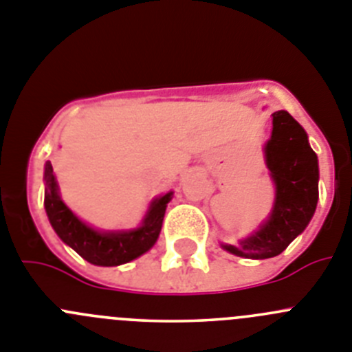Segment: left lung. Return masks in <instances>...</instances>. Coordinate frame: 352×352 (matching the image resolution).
<instances>
[{
	"instance_id": "8db88e82",
	"label": "left lung",
	"mask_w": 352,
	"mask_h": 352,
	"mask_svg": "<svg viewBox=\"0 0 352 352\" xmlns=\"http://www.w3.org/2000/svg\"><path fill=\"white\" fill-rule=\"evenodd\" d=\"M272 117L274 129L265 156L275 182V205L270 219L240 247L223 245L242 258L280 254L305 230L318 205V156L310 148L307 133L286 110H277Z\"/></svg>"
}]
</instances>
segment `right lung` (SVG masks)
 <instances>
[{"instance_id": "1", "label": "right lung", "mask_w": 352, "mask_h": 352, "mask_svg": "<svg viewBox=\"0 0 352 352\" xmlns=\"http://www.w3.org/2000/svg\"><path fill=\"white\" fill-rule=\"evenodd\" d=\"M45 210L49 221L59 239L77 251L85 261L100 267H117L122 263L138 258L156 243L163 224L166 204L172 199V192L154 199L151 210L145 215L144 224L138 230L119 231V233H100L85 226L74 212L61 201L58 195V184L54 179L52 164L45 163Z\"/></svg>"}]
</instances>
